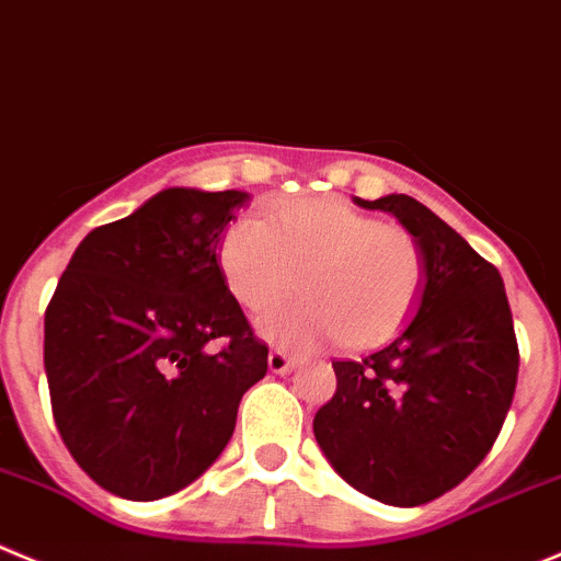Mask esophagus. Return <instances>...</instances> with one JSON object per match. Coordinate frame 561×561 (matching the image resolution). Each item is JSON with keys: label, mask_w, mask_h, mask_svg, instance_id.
Masks as SVG:
<instances>
[{"label": "esophagus", "mask_w": 561, "mask_h": 561, "mask_svg": "<svg viewBox=\"0 0 561 561\" xmlns=\"http://www.w3.org/2000/svg\"><path fill=\"white\" fill-rule=\"evenodd\" d=\"M268 368L274 370V374H290V370L296 368V359L287 352H282V348H274V352L268 354Z\"/></svg>", "instance_id": "34e87169"}]
</instances>
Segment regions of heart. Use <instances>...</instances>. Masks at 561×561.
I'll return each instance as SVG.
<instances>
[{
  "label": "heart",
  "instance_id": "heart-1",
  "mask_svg": "<svg viewBox=\"0 0 561 561\" xmlns=\"http://www.w3.org/2000/svg\"><path fill=\"white\" fill-rule=\"evenodd\" d=\"M221 279L243 310L263 316L298 285L310 298L260 321L287 348L343 337L365 348L390 337L426 285L421 243L334 198H296L268 218H238L216 249Z\"/></svg>",
  "mask_w": 561,
  "mask_h": 561
}]
</instances>
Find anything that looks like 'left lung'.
I'll return each mask as SVG.
<instances>
[{
    "instance_id": "8db88e82",
    "label": "left lung",
    "mask_w": 561,
    "mask_h": 561,
    "mask_svg": "<svg viewBox=\"0 0 561 561\" xmlns=\"http://www.w3.org/2000/svg\"><path fill=\"white\" fill-rule=\"evenodd\" d=\"M421 243L426 285L412 321L359 363H332L337 390L316 412L323 457L354 490L421 506L454 490L490 454L517 385L515 323L499 268L426 204L376 202Z\"/></svg>"
}]
</instances>
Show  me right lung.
Returning a JSON list of instances; mask_svg holds the SVG:
<instances>
[{
  "mask_svg": "<svg viewBox=\"0 0 561 561\" xmlns=\"http://www.w3.org/2000/svg\"><path fill=\"white\" fill-rule=\"evenodd\" d=\"M243 191L169 187L96 227L44 318L57 432L107 493L157 501L221 457L238 404L268 370L216 249Z\"/></svg>",
  "mask_w": 561,
  "mask_h": 561,
  "instance_id": "obj_1",
  "label": "right lung"
}]
</instances>
